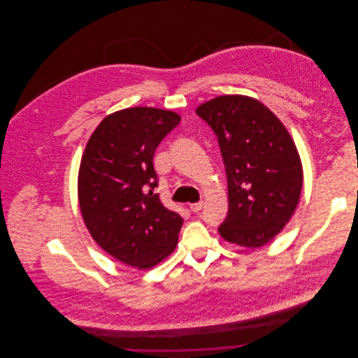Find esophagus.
I'll list each match as a JSON object with an SVG mask.
<instances>
[{
    "mask_svg": "<svg viewBox=\"0 0 358 358\" xmlns=\"http://www.w3.org/2000/svg\"><path fill=\"white\" fill-rule=\"evenodd\" d=\"M203 206H204V203L200 201V203H194V204L190 205V209H192L193 212H199V210L203 209Z\"/></svg>",
    "mask_w": 358,
    "mask_h": 358,
    "instance_id": "34e87169",
    "label": "esophagus"
}]
</instances>
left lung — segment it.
<instances>
[{
  "instance_id": "1",
  "label": "left lung",
  "mask_w": 358,
  "mask_h": 358,
  "mask_svg": "<svg viewBox=\"0 0 358 358\" xmlns=\"http://www.w3.org/2000/svg\"><path fill=\"white\" fill-rule=\"evenodd\" d=\"M196 113L217 136L226 168L229 213L217 230L240 247H263L299 203L303 171L296 146L284 124L254 98L217 96Z\"/></svg>"
}]
</instances>
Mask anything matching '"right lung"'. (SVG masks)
<instances>
[{
    "label": "right lung",
    "instance_id": "obj_1",
    "mask_svg": "<svg viewBox=\"0 0 358 358\" xmlns=\"http://www.w3.org/2000/svg\"><path fill=\"white\" fill-rule=\"evenodd\" d=\"M180 115L129 107L107 115L91 135L78 172V201L92 238L117 260L152 268L173 252L183 224L154 189V152Z\"/></svg>",
    "mask_w": 358,
    "mask_h": 358
}]
</instances>
